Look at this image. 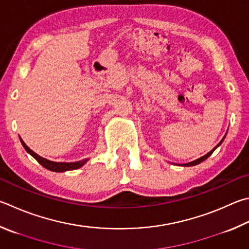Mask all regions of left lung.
<instances>
[{
  "label": "left lung",
  "mask_w": 249,
  "mask_h": 249,
  "mask_svg": "<svg viewBox=\"0 0 249 249\" xmlns=\"http://www.w3.org/2000/svg\"><path fill=\"white\" fill-rule=\"evenodd\" d=\"M224 138H225V136L222 138V140H221V142L216 144V146L212 149L211 151H209L207 153V155H205V156H202V157H200L199 159H196V160H194V161H192V162H188V163H183V164H176V165H180V166H194V165H197V164H199V163H201L202 161H205L206 159H208V158H209L211 155H212V152H213L216 148H218L221 143L223 142V140H224ZM173 164H175V163H173Z\"/></svg>",
  "instance_id": "obj_1"
}]
</instances>
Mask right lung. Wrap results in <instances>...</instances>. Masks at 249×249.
I'll list each match as a JSON object with an SVG mask.
<instances>
[{"instance_id":"add662e5","label":"right lung","mask_w":249,"mask_h":249,"mask_svg":"<svg viewBox=\"0 0 249 249\" xmlns=\"http://www.w3.org/2000/svg\"><path fill=\"white\" fill-rule=\"evenodd\" d=\"M20 142L22 146H24L25 150L29 153L30 156H33L36 160H37L40 164H41L43 168H46L47 170L53 171V172H66V171H71V170H76L79 169L83 166L85 163H87L88 159H84L80 161H76V162H55V161H51L48 160L46 158L40 157L39 155H37L35 151L31 150V149L27 146V144L24 142V140L20 138Z\"/></svg>"}]
</instances>
